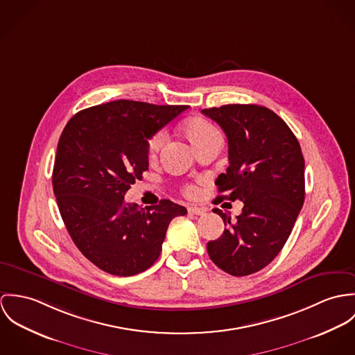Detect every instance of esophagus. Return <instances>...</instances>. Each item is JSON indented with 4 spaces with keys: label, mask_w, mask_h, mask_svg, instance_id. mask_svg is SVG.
<instances>
[{
    "label": "esophagus",
    "mask_w": 355,
    "mask_h": 355,
    "mask_svg": "<svg viewBox=\"0 0 355 355\" xmlns=\"http://www.w3.org/2000/svg\"><path fill=\"white\" fill-rule=\"evenodd\" d=\"M188 211L193 215H202L205 212V208H200V207H195V205H191L188 207Z\"/></svg>",
    "instance_id": "1"
}]
</instances>
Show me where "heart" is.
<instances>
[{"label": "heart", "instance_id": "heart-1", "mask_svg": "<svg viewBox=\"0 0 355 355\" xmlns=\"http://www.w3.org/2000/svg\"><path fill=\"white\" fill-rule=\"evenodd\" d=\"M184 135L187 136V139L192 143V146L195 148H200L201 146L212 141V140H216V139H220V133L219 130L207 119H188L185 123H184ZM164 139H166V135L164 132H158L155 133L147 143V155L150 159H155L158 157L159 151L164 143ZM185 193L188 196H193L196 193V189L189 185L185 188Z\"/></svg>", "mask_w": 355, "mask_h": 355}]
</instances>
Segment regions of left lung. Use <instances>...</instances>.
I'll return each instance as SVG.
<instances>
[{
    "instance_id": "obj_1",
    "label": "left lung",
    "mask_w": 355,
    "mask_h": 355,
    "mask_svg": "<svg viewBox=\"0 0 355 355\" xmlns=\"http://www.w3.org/2000/svg\"><path fill=\"white\" fill-rule=\"evenodd\" d=\"M229 140V167L215 185L223 200L243 202L236 222L214 208L227 229L207 243L211 260L233 276L267 267L284 246L305 200V160L287 123L259 105L204 109Z\"/></svg>"
}]
</instances>
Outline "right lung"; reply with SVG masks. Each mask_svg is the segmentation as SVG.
Masks as SVG:
<instances>
[{"instance_id":"1","label":"right lung","mask_w":355,"mask_h":355,"mask_svg":"<svg viewBox=\"0 0 355 355\" xmlns=\"http://www.w3.org/2000/svg\"><path fill=\"white\" fill-rule=\"evenodd\" d=\"M188 107L121 99L84 109L64 128L53 191L69 236L102 271L132 276L150 268L171 219L187 214L167 198L141 208L123 197L148 170V140Z\"/></svg>"}]
</instances>
